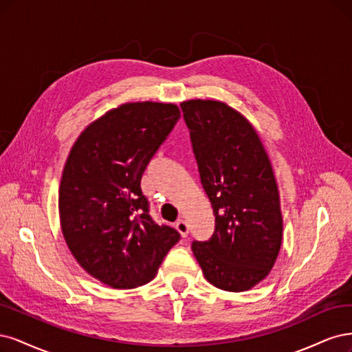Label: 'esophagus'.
<instances>
[{
	"label": "esophagus",
	"instance_id": "obj_1",
	"mask_svg": "<svg viewBox=\"0 0 352 352\" xmlns=\"http://www.w3.org/2000/svg\"><path fill=\"white\" fill-rule=\"evenodd\" d=\"M175 228L181 234V236H187V234H188V225H187L186 221H183V219L177 221L175 222Z\"/></svg>",
	"mask_w": 352,
	"mask_h": 352
}]
</instances>
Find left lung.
<instances>
[{
	"mask_svg": "<svg viewBox=\"0 0 352 352\" xmlns=\"http://www.w3.org/2000/svg\"><path fill=\"white\" fill-rule=\"evenodd\" d=\"M181 109L217 223L209 241L192 243V253L212 285L247 291L269 275L280 250L274 169L252 122L225 102L190 99Z\"/></svg>",
	"mask_w": 352,
	"mask_h": 352,
	"instance_id": "1",
	"label": "left lung"
}]
</instances>
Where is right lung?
Listing matches in <instances>:
<instances>
[{
	"instance_id": "obj_1",
	"label": "right lung",
	"mask_w": 352,
	"mask_h": 352,
	"mask_svg": "<svg viewBox=\"0 0 352 352\" xmlns=\"http://www.w3.org/2000/svg\"><path fill=\"white\" fill-rule=\"evenodd\" d=\"M181 116L175 104L127 102L90 122L67 157L61 231L90 276L117 289L151 282L179 234L149 214L140 179Z\"/></svg>"
}]
</instances>
